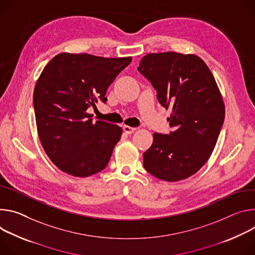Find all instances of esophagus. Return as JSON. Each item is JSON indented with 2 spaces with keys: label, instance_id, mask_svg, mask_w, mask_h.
<instances>
[{
  "label": "esophagus",
  "instance_id": "1",
  "mask_svg": "<svg viewBox=\"0 0 255 255\" xmlns=\"http://www.w3.org/2000/svg\"><path fill=\"white\" fill-rule=\"evenodd\" d=\"M124 131L126 132V133H128V134H129V133H132L134 130H135V128H131V127H129V126H124Z\"/></svg>",
  "mask_w": 255,
  "mask_h": 255
}]
</instances>
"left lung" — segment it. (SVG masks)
Here are the masks:
<instances>
[{"label":"left lung","instance_id":"8db88e82","mask_svg":"<svg viewBox=\"0 0 255 255\" xmlns=\"http://www.w3.org/2000/svg\"><path fill=\"white\" fill-rule=\"evenodd\" d=\"M138 72L157 91L160 104L170 108L173 131L155 132L144 153V167L153 176L175 182L196 173L211 157L225 119V104L206 63L195 54L149 53Z\"/></svg>","mask_w":255,"mask_h":255}]
</instances>
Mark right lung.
Listing matches in <instances>:
<instances>
[{"label": "right lung", "mask_w": 255, "mask_h": 255, "mask_svg": "<svg viewBox=\"0 0 255 255\" xmlns=\"http://www.w3.org/2000/svg\"><path fill=\"white\" fill-rule=\"evenodd\" d=\"M130 62V56L62 52L42 70L33 93L37 133L63 172L88 177L107 166L123 129L106 122L94 124L87 109L99 99L107 101L110 84Z\"/></svg>", "instance_id": "add662e5"}]
</instances>
